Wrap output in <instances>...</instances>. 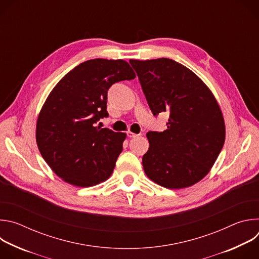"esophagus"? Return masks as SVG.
I'll list each match as a JSON object with an SVG mask.
<instances>
[{"label":"esophagus","instance_id":"34e87169","mask_svg":"<svg viewBox=\"0 0 259 259\" xmlns=\"http://www.w3.org/2000/svg\"><path fill=\"white\" fill-rule=\"evenodd\" d=\"M127 136L129 137V138H134V137H136L137 136V134H135V133H133V132H127Z\"/></svg>","mask_w":259,"mask_h":259}]
</instances>
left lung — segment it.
<instances>
[{
	"label": "left lung",
	"instance_id": "8db88e82",
	"mask_svg": "<svg viewBox=\"0 0 259 259\" xmlns=\"http://www.w3.org/2000/svg\"><path fill=\"white\" fill-rule=\"evenodd\" d=\"M154 116L169 113L167 129L150 131L142 157L145 174L167 189L189 188L203 179L226 139L220 107L204 82L169 59L129 60Z\"/></svg>",
	"mask_w": 259,
	"mask_h": 259
}]
</instances>
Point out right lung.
I'll use <instances>...</instances> for the list:
<instances>
[{
    "label": "right lung",
    "mask_w": 259,
    "mask_h": 259,
    "mask_svg": "<svg viewBox=\"0 0 259 259\" xmlns=\"http://www.w3.org/2000/svg\"><path fill=\"white\" fill-rule=\"evenodd\" d=\"M135 77L125 60L96 58L79 64L57 83L41 109L35 132L39 151L57 176L87 188L112 175L126 134L96 124L108 117L110 86Z\"/></svg>",
    "instance_id": "1"
}]
</instances>
